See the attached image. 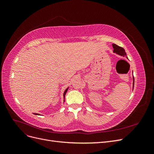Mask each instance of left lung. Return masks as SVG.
I'll use <instances>...</instances> for the list:
<instances>
[{"mask_svg":"<svg viewBox=\"0 0 154 154\" xmlns=\"http://www.w3.org/2000/svg\"><path fill=\"white\" fill-rule=\"evenodd\" d=\"M112 47H113V49H114V51L113 52L116 54H119L120 56H122V57H126V55H127V54H126L125 53V49L122 48V47H119V46L115 44H112ZM134 78L133 76V88H134Z\"/></svg>","mask_w":154,"mask_h":154,"instance_id":"1","label":"left lung"}]
</instances>
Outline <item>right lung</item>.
<instances>
[{
    "label": "right lung",
    "mask_w": 154,
    "mask_h": 154,
    "mask_svg": "<svg viewBox=\"0 0 154 154\" xmlns=\"http://www.w3.org/2000/svg\"><path fill=\"white\" fill-rule=\"evenodd\" d=\"M68 88H69V87H67L66 89V91H64V92H63V99H65V96H66V92H67V91H68ZM65 101V100H63V101ZM34 114H35V115H40L39 114H36V113H34Z\"/></svg>",
    "instance_id": "right-lung-1"
}]
</instances>
